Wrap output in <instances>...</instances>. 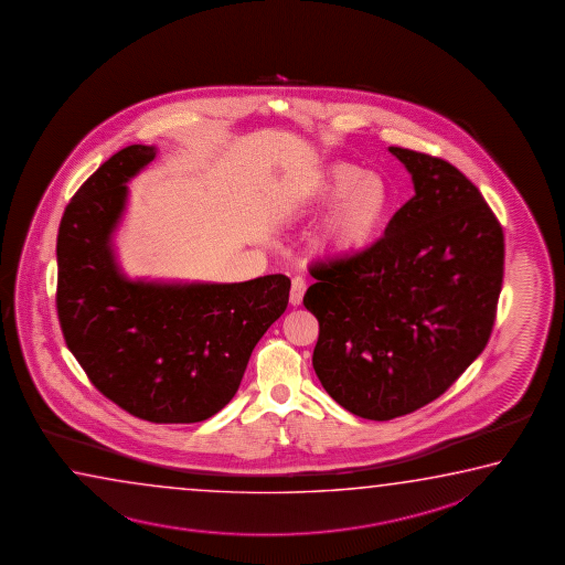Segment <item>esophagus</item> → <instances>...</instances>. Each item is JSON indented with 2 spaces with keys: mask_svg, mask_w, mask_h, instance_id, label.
<instances>
[{
  "mask_svg": "<svg viewBox=\"0 0 565 565\" xmlns=\"http://www.w3.org/2000/svg\"><path fill=\"white\" fill-rule=\"evenodd\" d=\"M305 292H307V280L302 277L292 278V285H290V305H292V307L302 305Z\"/></svg>",
  "mask_w": 565,
  "mask_h": 565,
  "instance_id": "esophagus-1",
  "label": "esophagus"
}]
</instances>
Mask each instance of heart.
<instances>
[{"label": "heart", "mask_w": 565, "mask_h": 565, "mask_svg": "<svg viewBox=\"0 0 565 565\" xmlns=\"http://www.w3.org/2000/svg\"><path fill=\"white\" fill-rule=\"evenodd\" d=\"M307 203L312 207L332 205L312 239L316 253L330 260H345L362 255L377 241L392 213L393 193L380 173L338 162L316 178Z\"/></svg>", "instance_id": "1"}]
</instances>
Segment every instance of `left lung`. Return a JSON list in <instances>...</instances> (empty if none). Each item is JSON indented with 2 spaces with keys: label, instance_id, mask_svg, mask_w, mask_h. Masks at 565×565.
<instances>
[{
  "label": "left lung",
  "instance_id": "8db88e82",
  "mask_svg": "<svg viewBox=\"0 0 565 565\" xmlns=\"http://www.w3.org/2000/svg\"><path fill=\"white\" fill-rule=\"evenodd\" d=\"M415 195L362 255L312 267L305 307L328 395L372 422L437 399L484 350L504 277V233L455 166L390 146Z\"/></svg>",
  "mask_w": 565,
  "mask_h": 565
}]
</instances>
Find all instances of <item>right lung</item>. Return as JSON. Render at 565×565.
<instances>
[{
  "label": "right lung",
  "mask_w": 565,
  "mask_h": 565,
  "mask_svg": "<svg viewBox=\"0 0 565 565\" xmlns=\"http://www.w3.org/2000/svg\"><path fill=\"white\" fill-rule=\"evenodd\" d=\"M156 146L108 158L71 200L57 235V312L96 390L138 419L198 423L239 390L253 348L287 310L290 278H130L116 255L128 185Z\"/></svg>",
  "instance_id": "obj_1"
}]
</instances>
